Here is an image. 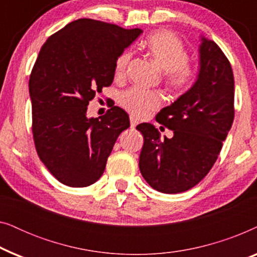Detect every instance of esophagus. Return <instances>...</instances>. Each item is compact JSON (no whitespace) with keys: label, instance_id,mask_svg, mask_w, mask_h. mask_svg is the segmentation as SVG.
<instances>
[{"label":"esophagus","instance_id":"1","mask_svg":"<svg viewBox=\"0 0 257 257\" xmlns=\"http://www.w3.org/2000/svg\"><path fill=\"white\" fill-rule=\"evenodd\" d=\"M130 122H131V127L135 128L137 125H138V120L135 117H130Z\"/></svg>","mask_w":257,"mask_h":257}]
</instances>
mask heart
Instances as JSON below:
<instances>
[{
	"mask_svg": "<svg viewBox=\"0 0 257 257\" xmlns=\"http://www.w3.org/2000/svg\"><path fill=\"white\" fill-rule=\"evenodd\" d=\"M147 51L156 64L165 71V80L172 90L182 92L194 83L196 71L189 62V55L181 38L170 30H156L144 41ZM132 52L125 50L118 55L114 62V75L122 78L126 75ZM119 103L130 113L145 118L164 103L163 96L156 91L131 87L119 96Z\"/></svg>",
	"mask_w": 257,
	"mask_h": 257,
	"instance_id": "b5f03b06",
	"label": "heart"
}]
</instances>
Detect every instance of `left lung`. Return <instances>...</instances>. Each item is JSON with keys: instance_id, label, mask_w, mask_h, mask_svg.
<instances>
[{"instance_id": "left-lung-1", "label": "left lung", "mask_w": 257, "mask_h": 257, "mask_svg": "<svg viewBox=\"0 0 257 257\" xmlns=\"http://www.w3.org/2000/svg\"><path fill=\"white\" fill-rule=\"evenodd\" d=\"M234 114L230 62L215 42L202 38L198 80L156 117L173 131V138L161 139L158 128L147 122L137 126L144 137L139 168L147 184L166 194L198 185L215 164Z\"/></svg>"}]
</instances>
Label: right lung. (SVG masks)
<instances>
[{
  "mask_svg": "<svg viewBox=\"0 0 257 257\" xmlns=\"http://www.w3.org/2000/svg\"><path fill=\"white\" fill-rule=\"evenodd\" d=\"M112 23L79 19L42 45L29 79L33 137L49 172L70 187H86L104 173L128 114L112 106L86 118L87 105L114 77V62L142 34Z\"/></svg>",
  "mask_w": 257,
  "mask_h": 257,
  "instance_id": "add662e5",
  "label": "right lung"
}]
</instances>
